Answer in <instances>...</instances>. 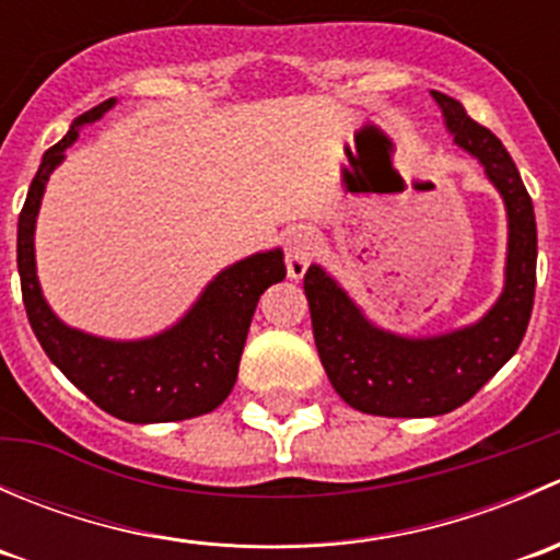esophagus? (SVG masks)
Here are the masks:
<instances>
[{"instance_id":"1","label":"esophagus","mask_w":560,"mask_h":560,"mask_svg":"<svg viewBox=\"0 0 560 560\" xmlns=\"http://www.w3.org/2000/svg\"><path fill=\"white\" fill-rule=\"evenodd\" d=\"M316 248H319V241H316V233L306 224L301 228H292L290 235H287V273L292 279H303L316 257Z\"/></svg>"}]
</instances>
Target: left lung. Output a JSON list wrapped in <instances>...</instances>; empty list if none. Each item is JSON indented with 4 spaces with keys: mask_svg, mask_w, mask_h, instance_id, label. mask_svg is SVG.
Masks as SVG:
<instances>
[{
    "mask_svg": "<svg viewBox=\"0 0 560 560\" xmlns=\"http://www.w3.org/2000/svg\"><path fill=\"white\" fill-rule=\"evenodd\" d=\"M463 151L479 160L499 189L510 222L504 292L474 325L411 338L376 327L358 303L312 265L303 279L316 352L336 393L352 409L376 417H436L466 404L517 352L536 290V219L510 151L457 100L431 92Z\"/></svg>",
    "mask_w": 560,
    "mask_h": 560,
    "instance_id": "left-lung-1",
    "label": "left lung"
}]
</instances>
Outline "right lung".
Segmentation results:
<instances>
[{
  "label": "right lung",
  "instance_id": "1",
  "mask_svg": "<svg viewBox=\"0 0 560 560\" xmlns=\"http://www.w3.org/2000/svg\"><path fill=\"white\" fill-rule=\"evenodd\" d=\"M105 100L72 121L43 154L19 217V273L26 316L50 363L100 409L124 422H175L224 404L238 380L241 352L259 295L287 276L281 248L257 252L224 268L173 327L140 341H110L65 325L45 303L37 281L35 224L45 184L78 140V127L103 118Z\"/></svg>",
  "mask_w": 560,
  "mask_h": 560
}]
</instances>
